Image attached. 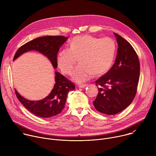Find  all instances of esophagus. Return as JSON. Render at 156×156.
I'll use <instances>...</instances> for the list:
<instances>
[{
  "mask_svg": "<svg viewBox=\"0 0 156 156\" xmlns=\"http://www.w3.org/2000/svg\"><path fill=\"white\" fill-rule=\"evenodd\" d=\"M87 86V84H84L79 85V86H78V87H80V88H84V87H86Z\"/></svg>",
  "mask_w": 156,
  "mask_h": 156,
  "instance_id": "34e87169",
  "label": "esophagus"
}]
</instances>
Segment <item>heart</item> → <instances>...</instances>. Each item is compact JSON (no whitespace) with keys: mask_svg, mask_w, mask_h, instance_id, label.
Segmentation results:
<instances>
[{"mask_svg":"<svg viewBox=\"0 0 156 156\" xmlns=\"http://www.w3.org/2000/svg\"><path fill=\"white\" fill-rule=\"evenodd\" d=\"M116 49V43L112 38L78 36L72 39L69 48H63L58 52L57 63L63 73L70 75L78 57L80 63L72 77L74 81L81 83L90 79L93 74L99 76L108 72L114 63Z\"/></svg>","mask_w":156,"mask_h":156,"instance_id":"heart-1","label":"heart"}]
</instances>
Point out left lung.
Returning <instances> with one entry per match:
<instances>
[{
    "label": "left lung",
    "mask_w": 156,
    "mask_h": 156,
    "mask_svg": "<svg viewBox=\"0 0 156 156\" xmlns=\"http://www.w3.org/2000/svg\"><path fill=\"white\" fill-rule=\"evenodd\" d=\"M117 55L114 65L96 81L99 86L93 102L96 109L106 115L117 114L134 99L140 78V65L138 55L131 44L117 33Z\"/></svg>",
    "instance_id": "8db88e82"
}]
</instances>
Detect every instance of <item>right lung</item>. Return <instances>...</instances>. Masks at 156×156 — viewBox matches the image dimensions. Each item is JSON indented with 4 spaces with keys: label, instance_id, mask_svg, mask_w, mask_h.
I'll return each instance as SVG.
<instances>
[{
    "label": "right lung",
    "instance_id": "obj_1",
    "mask_svg": "<svg viewBox=\"0 0 156 156\" xmlns=\"http://www.w3.org/2000/svg\"><path fill=\"white\" fill-rule=\"evenodd\" d=\"M68 37L47 36L36 38L21 46L16 51L13 60L21 54L30 51H36L47 57L54 69L57 67V53ZM55 84L51 93L39 101H30L22 97L15 90L19 101L30 112L41 118H51L60 114L65 108L69 91L75 90L74 84L57 72H55Z\"/></svg>",
    "mask_w": 156,
    "mask_h": 156
}]
</instances>
